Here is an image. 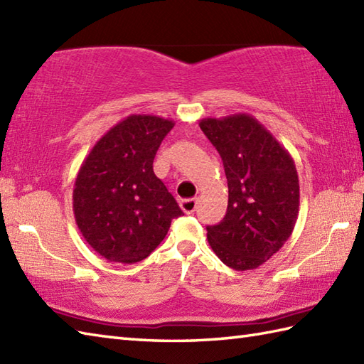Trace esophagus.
I'll return each mask as SVG.
<instances>
[{
  "label": "esophagus",
  "instance_id": "1",
  "mask_svg": "<svg viewBox=\"0 0 364 364\" xmlns=\"http://www.w3.org/2000/svg\"><path fill=\"white\" fill-rule=\"evenodd\" d=\"M199 198H191V199H182L181 200V208L185 213H193L198 208Z\"/></svg>",
  "mask_w": 364,
  "mask_h": 364
}]
</instances>
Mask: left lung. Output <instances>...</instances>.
<instances>
[{"instance_id": "left-lung-1", "label": "left lung", "mask_w": 364, "mask_h": 364, "mask_svg": "<svg viewBox=\"0 0 364 364\" xmlns=\"http://www.w3.org/2000/svg\"><path fill=\"white\" fill-rule=\"evenodd\" d=\"M199 127L223 159L228 212L207 225L218 258L235 271L255 269L291 235L299 213V177L289 152L247 114L204 118Z\"/></svg>"}]
</instances>
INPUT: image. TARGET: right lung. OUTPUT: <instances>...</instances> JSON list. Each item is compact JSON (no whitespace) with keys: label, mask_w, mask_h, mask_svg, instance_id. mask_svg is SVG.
Returning <instances> with one entry per match:
<instances>
[{"label":"right lung","mask_w":364,"mask_h":364,"mask_svg":"<svg viewBox=\"0 0 364 364\" xmlns=\"http://www.w3.org/2000/svg\"><path fill=\"white\" fill-rule=\"evenodd\" d=\"M173 127V119L129 115L96 141L79 168L73 190L77 229L109 262L146 258L183 215L152 169Z\"/></svg>","instance_id":"right-lung-1"}]
</instances>
